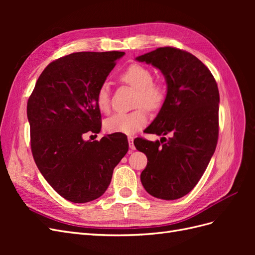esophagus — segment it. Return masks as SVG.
Masks as SVG:
<instances>
[{
	"label": "esophagus",
	"instance_id": "34e87169",
	"mask_svg": "<svg viewBox=\"0 0 255 255\" xmlns=\"http://www.w3.org/2000/svg\"><path fill=\"white\" fill-rule=\"evenodd\" d=\"M128 145L130 150H135V145H134V138L132 136L128 137Z\"/></svg>",
	"mask_w": 255,
	"mask_h": 255
}]
</instances>
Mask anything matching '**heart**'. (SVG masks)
I'll use <instances>...</instances> for the list:
<instances>
[{
    "mask_svg": "<svg viewBox=\"0 0 255 255\" xmlns=\"http://www.w3.org/2000/svg\"><path fill=\"white\" fill-rule=\"evenodd\" d=\"M119 79L137 90L135 99L136 106H143L149 111H157L163 106L167 91L163 85L153 82V73L141 65H132L123 71ZM99 110L107 113L111 109V89L109 84H102L96 96ZM143 107L129 113H118L107 118L104 128L109 133L130 135L141 129L148 123V114Z\"/></svg>",
    "mask_w": 255,
    "mask_h": 255,
    "instance_id": "obj_1",
    "label": "heart"
}]
</instances>
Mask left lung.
<instances>
[{
	"mask_svg": "<svg viewBox=\"0 0 255 255\" xmlns=\"http://www.w3.org/2000/svg\"><path fill=\"white\" fill-rule=\"evenodd\" d=\"M136 60L159 69L167 83L165 102L146 133L170 135L160 142L143 138L134 141L148 158L140 180L153 197L179 199L201 179L217 145V83L201 60L176 48H158Z\"/></svg>",
	"mask_w": 255,
	"mask_h": 255,
	"instance_id": "left-lung-1",
	"label": "left lung"
}]
</instances>
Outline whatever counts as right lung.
Here are the masks:
<instances>
[{
	"mask_svg": "<svg viewBox=\"0 0 255 255\" xmlns=\"http://www.w3.org/2000/svg\"><path fill=\"white\" fill-rule=\"evenodd\" d=\"M123 55L118 51L78 52L54 60L27 101L35 163L53 189L73 203L101 197L128 150L125 136L83 139L85 133L101 130L97 91Z\"/></svg>",
	"mask_w": 255,
	"mask_h": 255,
	"instance_id": "add662e5",
	"label": "right lung"
}]
</instances>
